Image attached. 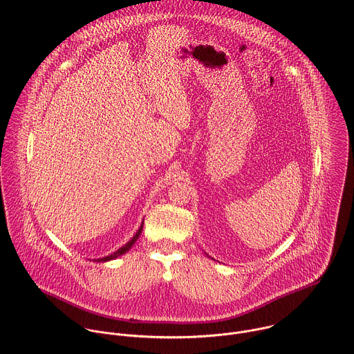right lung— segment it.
Instances as JSON below:
<instances>
[{"label": "right lung", "instance_id": "add662e5", "mask_svg": "<svg viewBox=\"0 0 354 354\" xmlns=\"http://www.w3.org/2000/svg\"><path fill=\"white\" fill-rule=\"evenodd\" d=\"M142 229H143V223L140 225V227H139V230L136 232V234L125 244V245H122L120 250H117L115 252H113V254H110V255H107V257H104V258H100V259H97L96 262H107V261H111V259H115V258H118V257H121L122 254H125L127 251H129L131 250V247L135 244V241L138 240V237L140 236V233H142Z\"/></svg>", "mask_w": 354, "mask_h": 354}]
</instances>
